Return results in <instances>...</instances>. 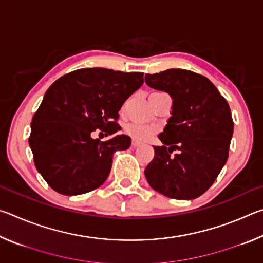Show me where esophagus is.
I'll use <instances>...</instances> for the list:
<instances>
[{"label": "esophagus", "mask_w": 263, "mask_h": 263, "mask_svg": "<svg viewBox=\"0 0 263 263\" xmlns=\"http://www.w3.org/2000/svg\"><path fill=\"white\" fill-rule=\"evenodd\" d=\"M138 146H140V142L138 140H132V147H138Z\"/></svg>", "instance_id": "esophagus-1"}]
</instances>
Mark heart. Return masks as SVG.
Segmentation results:
<instances>
[{
  "mask_svg": "<svg viewBox=\"0 0 263 263\" xmlns=\"http://www.w3.org/2000/svg\"><path fill=\"white\" fill-rule=\"evenodd\" d=\"M125 130L127 135H130L137 140H148L158 131V126L151 123L131 122L125 126Z\"/></svg>",
  "mask_w": 263,
  "mask_h": 263,
  "instance_id": "heart-1",
  "label": "heart"
}]
</instances>
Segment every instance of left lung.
I'll list each match as a JSON object with an SVG mask.
<instances>
[{
  "mask_svg": "<svg viewBox=\"0 0 263 263\" xmlns=\"http://www.w3.org/2000/svg\"><path fill=\"white\" fill-rule=\"evenodd\" d=\"M147 86L173 99L172 117L145 169L149 185L174 199H194L210 188L228 161L233 119L208 78L186 69L146 74ZM177 150L176 155L172 152Z\"/></svg>",
  "mask_w": 263,
  "mask_h": 263,
  "instance_id": "left-lung-1",
  "label": "left lung"
}]
</instances>
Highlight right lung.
Listing matches in <instances>:
<instances>
[{"mask_svg": "<svg viewBox=\"0 0 263 263\" xmlns=\"http://www.w3.org/2000/svg\"><path fill=\"white\" fill-rule=\"evenodd\" d=\"M140 72L81 68L64 75L47 89L31 123L29 144L37 171L61 195H81L108 177L116 151L130 147L118 111L144 83Z\"/></svg>", "mask_w": 263, "mask_h": 263, "instance_id": "add662e5", "label": "right lung"}]
</instances>
